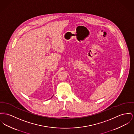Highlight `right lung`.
<instances>
[{
  "label": "right lung",
  "instance_id": "add662e5",
  "mask_svg": "<svg viewBox=\"0 0 134 134\" xmlns=\"http://www.w3.org/2000/svg\"><path fill=\"white\" fill-rule=\"evenodd\" d=\"M53 97V96H52V97ZM52 97H51V98H52Z\"/></svg>",
  "mask_w": 134,
  "mask_h": 134
}]
</instances>
